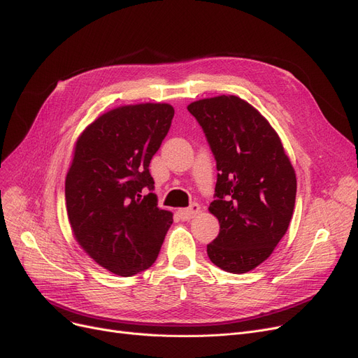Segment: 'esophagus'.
Here are the masks:
<instances>
[{"label":"esophagus","instance_id":"1","mask_svg":"<svg viewBox=\"0 0 358 358\" xmlns=\"http://www.w3.org/2000/svg\"><path fill=\"white\" fill-rule=\"evenodd\" d=\"M199 210H201V206H199V205H197V203H192L189 208L180 209L178 214H180V217H181V220L189 221V220H192L194 215L199 214Z\"/></svg>","mask_w":358,"mask_h":358}]
</instances>
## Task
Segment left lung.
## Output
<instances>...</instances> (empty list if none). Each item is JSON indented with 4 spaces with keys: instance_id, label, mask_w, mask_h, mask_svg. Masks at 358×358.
I'll return each mask as SVG.
<instances>
[{
    "instance_id": "left-lung-1",
    "label": "left lung",
    "mask_w": 358,
    "mask_h": 358,
    "mask_svg": "<svg viewBox=\"0 0 358 358\" xmlns=\"http://www.w3.org/2000/svg\"><path fill=\"white\" fill-rule=\"evenodd\" d=\"M217 164L215 201L209 210L220 233L206 246L224 271L248 273L266 261L285 236L294 214L296 177L268 121L236 96L187 106Z\"/></svg>"
}]
</instances>
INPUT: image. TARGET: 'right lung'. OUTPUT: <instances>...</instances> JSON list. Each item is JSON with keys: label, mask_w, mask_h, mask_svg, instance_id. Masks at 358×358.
Segmentation results:
<instances>
[{"label": "right lung", "mask_w": 358, "mask_h": 358, "mask_svg": "<svg viewBox=\"0 0 358 358\" xmlns=\"http://www.w3.org/2000/svg\"><path fill=\"white\" fill-rule=\"evenodd\" d=\"M169 104L122 106L76 141L64 182L75 239L106 270L129 277L156 261L172 214L157 208L149 165L171 128Z\"/></svg>", "instance_id": "obj_1"}]
</instances>
